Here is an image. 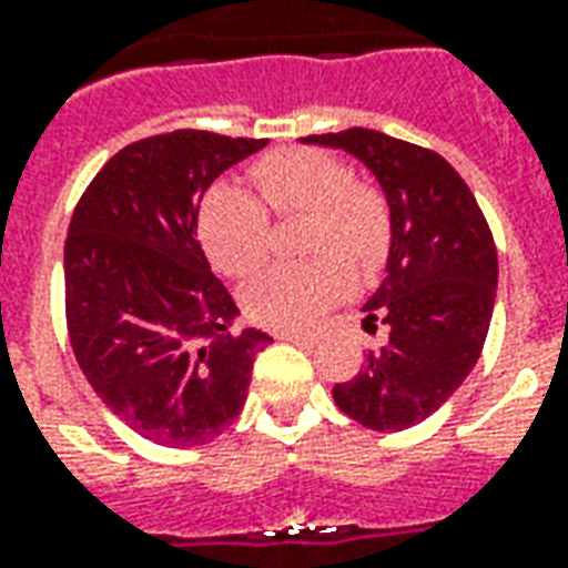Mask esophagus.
<instances>
[{"mask_svg": "<svg viewBox=\"0 0 568 568\" xmlns=\"http://www.w3.org/2000/svg\"><path fill=\"white\" fill-rule=\"evenodd\" d=\"M278 341H290V344H317V335H308V332H278Z\"/></svg>", "mask_w": 568, "mask_h": 568, "instance_id": "34e87169", "label": "esophagus"}]
</instances>
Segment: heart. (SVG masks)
<instances>
[{"mask_svg": "<svg viewBox=\"0 0 568 568\" xmlns=\"http://www.w3.org/2000/svg\"><path fill=\"white\" fill-rule=\"evenodd\" d=\"M251 179L209 187L200 206V242L209 260L233 278L254 275L268 254V213L305 215L302 251L335 250L263 272L245 290V308L272 329H302L349 290L353 266H377L389 248V203L365 182H349L341 161L317 149H278L260 158ZM344 253L343 258L339 254Z\"/></svg>", "mask_w": 568, "mask_h": 568, "instance_id": "1", "label": "heart"}]
</instances>
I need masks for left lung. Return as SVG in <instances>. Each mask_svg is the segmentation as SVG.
Returning <instances> with one entry per match:
<instances>
[{"mask_svg": "<svg viewBox=\"0 0 568 568\" xmlns=\"http://www.w3.org/2000/svg\"><path fill=\"white\" fill-rule=\"evenodd\" d=\"M341 149L389 203L386 275L362 326L389 338L332 389L341 413L371 430H404L437 413L479 362L497 296V248L479 203L446 158L368 128L302 138Z\"/></svg>", "mask_w": 568, "mask_h": 568, "instance_id": "obj_1", "label": "left lung"}]
</instances>
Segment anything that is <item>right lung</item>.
Instances as JSON below:
<instances>
[{
  "label": "right lung",
  "mask_w": 568,
  "mask_h": 568,
  "mask_svg": "<svg viewBox=\"0 0 568 568\" xmlns=\"http://www.w3.org/2000/svg\"><path fill=\"white\" fill-rule=\"evenodd\" d=\"M266 140L173 131L106 161L65 242L71 347L89 386L158 446H200L233 425L266 332L239 308L197 242L215 179Z\"/></svg>",
  "instance_id": "add662e5"
}]
</instances>
